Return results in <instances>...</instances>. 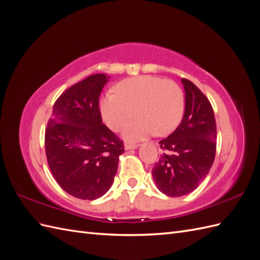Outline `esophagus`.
<instances>
[{
    "mask_svg": "<svg viewBox=\"0 0 260 260\" xmlns=\"http://www.w3.org/2000/svg\"><path fill=\"white\" fill-rule=\"evenodd\" d=\"M139 147V144H125V150H135V148Z\"/></svg>",
    "mask_w": 260,
    "mask_h": 260,
    "instance_id": "1",
    "label": "esophagus"
}]
</instances>
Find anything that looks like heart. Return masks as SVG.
Here are the masks:
<instances>
[{"instance_id":"heart-1","label":"heart","mask_w":260,"mask_h":260,"mask_svg":"<svg viewBox=\"0 0 260 260\" xmlns=\"http://www.w3.org/2000/svg\"><path fill=\"white\" fill-rule=\"evenodd\" d=\"M115 92L102 99L101 112L109 128L118 132L133 117L135 110L137 118L123 132L126 141H140L153 133L168 135L183 117V91L172 80L140 76L118 82Z\"/></svg>"}]
</instances>
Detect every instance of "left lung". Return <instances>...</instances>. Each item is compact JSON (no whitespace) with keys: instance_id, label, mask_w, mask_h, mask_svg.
Returning <instances> with one entry per match:
<instances>
[{"instance_id":"obj_1","label":"left lung","mask_w":260,"mask_h":260,"mask_svg":"<svg viewBox=\"0 0 260 260\" xmlns=\"http://www.w3.org/2000/svg\"><path fill=\"white\" fill-rule=\"evenodd\" d=\"M185 112L181 124L159 141L165 152L152 169L157 189L169 197L194 191L211 169L217 147V126L209 99L190 80L182 78Z\"/></svg>"}]
</instances>
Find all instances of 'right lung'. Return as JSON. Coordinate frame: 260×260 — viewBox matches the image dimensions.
Wrapping results in <instances>:
<instances>
[{
  "label": "right lung",
  "instance_id": "1",
  "mask_svg": "<svg viewBox=\"0 0 260 260\" xmlns=\"http://www.w3.org/2000/svg\"><path fill=\"white\" fill-rule=\"evenodd\" d=\"M109 76L96 74L68 88L53 105L45 146L49 168L70 196L95 200L112 186L124 145L103 124L99 96Z\"/></svg>",
  "mask_w": 260,
  "mask_h": 260
}]
</instances>
